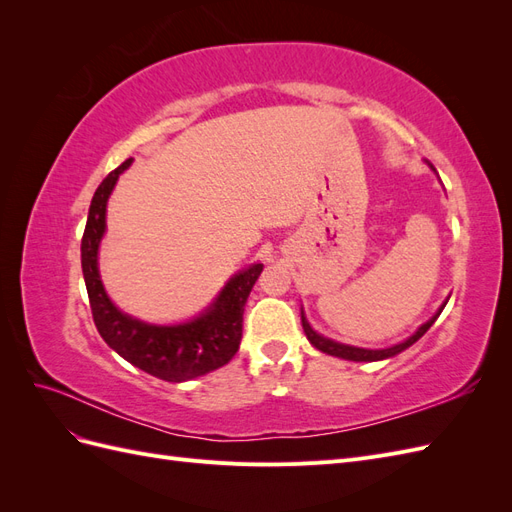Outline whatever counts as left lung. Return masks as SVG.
<instances>
[{
  "label": "left lung",
  "mask_w": 512,
  "mask_h": 512,
  "mask_svg": "<svg viewBox=\"0 0 512 512\" xmlns=\"http://www.w3.org/2000/svg\"><path fill=\"white\" fill-rule=\"evenodd\" d=\"M431 168H433V166H431ZM446 301H448V299H446ZM446 301L440 305L436 316H431V318L423 324V327H418V331H416L412 337H408L406 342L395 344V346H391V348H382V350L356 348V346L333 342V339H329V337H322V335H318L312 327H309V322H307V318H305L303 312H301V322H303V331H305V335H307V339H309V344H312L314 348H318L320 352H327V354H331V356H339V359H346V361H365V363H371V361L391 359V356H395V354H399V352H404V350L410 348L414 342H418V339H421V337L429 331L431 324L438 320V316L442 314V309H444Z\"/></svg>",
  "instance_id": "left-lung-1"
}]
</instances>
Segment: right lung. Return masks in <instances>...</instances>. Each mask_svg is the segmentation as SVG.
Returning <instances> with one entry per match:
<instances>
[{"instance_id": "1", "label": "right lung", "mask_w": 512, "mask_h": 512, "mask_svg": "<svg viewBox=\"0 0 512 512\" xmlns=\"http://www.w3.org/2000/svg\"><path fill=\"white\" fill-rule=\"evenodd\" d=\"M132 158L117 166L91 198L81 241V265L91 316L104 342L134 367L166 382H183L226 365L237 354L243 333V309L262 271L260 262L232 275L209 309L190 322L149 324L119 312L108 299L98 271V247L106 230V203Z\"/></svg>"}]
</instances>
